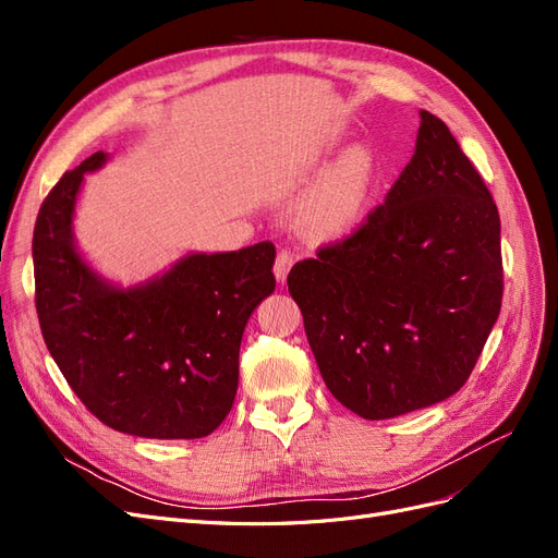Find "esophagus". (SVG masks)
Instances as JSON below:
<instances>
[{
	"label": "esophagus",
	"mask_w": 558,
	"mask_h": 558,
	"mask_svg": "<svg viewBox=\"0 0 558 558\" xmlns=\"http://www.w3.org/2000/svg\"><path fill=\"white\" fill-rule=\"evenodd\" d=\"M293 263H295V256L291 251H279V256H277V263H275V277H277V281H286V277H289V272H291V267H293Z\"/></svg>",
	"instance_id": "esophagus-1"
}]
</instances>
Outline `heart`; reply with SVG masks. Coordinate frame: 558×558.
<instances>
[{"label":"heart","instance_id":"heart-1","mask_svg":"<svg viewBox=\"0 0 558 558\" xmlns=\"http://www.w3.org/2000/svg\"><path fill=\"white\" fill-rule=\"evenodd\" d=\"M373 179V158L365 148H351L302 197L298 223L314 240H330L356 221Z\"/></svg>","mask_w":558,"mask_h":558}]
</instances>
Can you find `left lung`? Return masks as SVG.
<instances>
[{"mask_svg":"<svg viewBox=\"0 0 558 558\" xmlns=\"http://www.w3.org/2000/svg\"><path fill=\"white\" fill-rule=\"evenodd\" d=\"M418 116L384 205L289 275L320 377L369 421L459 391L500 314L496 202L440 118Z\"/></svg>","mask_w":558,"mask_h":558,"instance_id":"left-lung-1","label":"left lung"}]
</instances>
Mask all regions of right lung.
I'll return each instance as SVG.
<instances>
[{
	"label": "right lung",
	"mask_w": 558,
	"mask_h": 558,
	"mask_svg": "<svg viewBox=\"0 0 558 558\" xmlns=\"http://www.w3.org/2000/svg\"><path fill=\"white\" fill-rule=\"evenodd\" d=\"M105 160L97 150L64 172L39 209L32 258L44 342L105 426L154 440L205 437L238 393L246 320L275 291V244L193 253L160 279L111 289L72 242L83 172Z\"/></svg>",
	"instance_id": "1"
}]
</instances>
